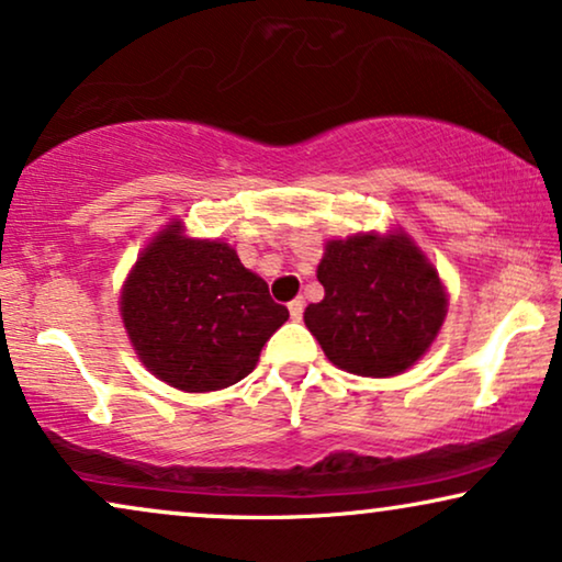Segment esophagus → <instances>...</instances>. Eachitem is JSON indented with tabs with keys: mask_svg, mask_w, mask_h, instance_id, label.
<instances>
[{
	"mask_svg": "<svg viewBox=\"0 0 562 562\" xmlns=\"http://www.w3.org/2000/svg\"><path fill=\"white\" fill-rule=\"evenodd\" d=\"M302 312H304V299H302V296L291 299V302H289V315H291V319H302Z\"/></svg>",
	"mask_w": 562,
	"mask_h": 562,
	"instance_id": "esophagus-1",
	"label": "esophagus"
}]
</instances>
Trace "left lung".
<instances>
[{"instance_id": "8db88e82", "label": "left lung", "mask_w": 562, "mask_h": 562, "mask_svg": "<svg viewBox=\"0 0 562 562\" xmlns=\"http://www.w3.org/2000/svg\"><path fill=\"white\" fill-rule=\"evenodd\" d=\"M325 299L304 323L335 367L392 376L413 367L447 315L434 266L403 235H359L325 247L317 268Z\"/></svg>"}]
</instances>
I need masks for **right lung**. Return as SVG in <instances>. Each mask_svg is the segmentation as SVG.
I'll return each mask as SVG.
<instances>
[{
  "label": "right lung",
  "mask_w": 562,
  "mask_h": 562,
  "mask_svg": "<svg viewBox=\"0 0 562 562\" xmlns=\"http://www.w3.org/2000/svg\"><path fill=\"white\" fill-rule=\"evenodd\" d=\"M121 315L151 374L186 392H214L250 374L289 310L229 245L186 239L175 222L136 263Z\"/></svg>",
  "instance_id": "obj_1"
}]
</instances>
